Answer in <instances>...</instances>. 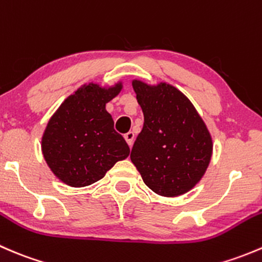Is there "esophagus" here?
I'll return each mask as SVG.
<instances>
[{"mask_svg": "<svg viewBox=\"0 0 262 262\" xmlns=\"http://www.w3.org/2000/svg\"><path fill=\"white\" fill-rule=\"evenodd\" d=\"M124 138H125L126 143H128L129 147L133 146V142H134V133H133V132H128L126 134H124Z\"/></svg>", "mask_w": 262, "mask_h": 262, "instance_id": "esophagus-1", "label": "esophagus"}]
</instances>
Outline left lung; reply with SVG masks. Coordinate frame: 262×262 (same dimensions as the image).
I'll return each instance as SVG.
<instances>
[{
    "label": "left lung",
    "mask_w": 262,
    "mask_h": 262,
    "mask_svg": "<svg viewBox=\"0 0 262 262\" xmlns=\"http://www.w3.org/2000/svg\"><path fill=\"white\" fill-rule=\"evenodd\" d=\"M132 84L144 115L132 162L156 194H185L200 181L210 162L209 132L189 99L173 86H148L137 80Z\"/></svg>",
    "instance_id": "obj_1"
}]
</instances>
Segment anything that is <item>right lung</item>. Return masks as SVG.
Returning <instances> with one entry per match:
<instances>
[{
	"instance_id": "obj_1",
	"label": "right lung",
	"mask_w": 262,
	"mask_h": 262,
	"mask_svg": "<svg viewBox=\"0 0 262 262\" xmlns=\"http://www.w3.org/2000/svg\"><path fill=\"white\" fill-rule=\"evenodd\" d=\"M120 90V83L110 89L84 84L49 120L41 150L50 170L64 184L73 187L94 184L129 156L125 139L116 133L114 120L105 109Z\"/></svg>"
}]
</instances>
